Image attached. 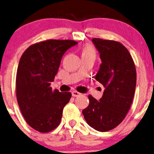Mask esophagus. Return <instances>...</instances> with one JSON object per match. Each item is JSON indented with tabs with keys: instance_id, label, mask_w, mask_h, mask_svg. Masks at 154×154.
I'll use <instances>...</instances> for the list:
<instances>
[{
	"instance_id": "obj_1",
	"label": "esophagus",
	"mask_w": 154,
	"mask_h": 154,
	"mask_svg": "<svg viewBox=\"0 0 154 154\" xmlns=\"http://www.w3.org/2000/svg\"><path fill=\"white\" fill-rule=\"evenodd\" d=\"M72 96H74V97H76V96H79L81 95V93L79 92H77V91L75 90H73L72 92Z\"/></svg>"
}]
</instances>
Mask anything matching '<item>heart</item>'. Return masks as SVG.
Masks as SVG:
<instances>
[{"label": "heart", "instance_id": "obj_1", "mask_svg": "<svg viewBox=\"0 0 154 154\" xmlns=\"http://www.w3.org/2000/svg\"><path fill=\"white\" fill-rule=\"evenodd\" d=\"M89 55H95V51H94L93 48L89 45H86L83 47V48L82 50V56Z\"/></svg>", "mask_w": 154, "mask_h": 154}]
</instances>
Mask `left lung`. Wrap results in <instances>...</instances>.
<instances>
[{"label": "left lung", "instance_id": "8db88e82", "mask_svg": "<svg viewBox=\"0 0 154 154\" xmlns=\"http://www.w3.org/2000/svg\"><path fill=\"white\" fill-rule=\"evenodd\" d=\"M102 63L96 79L104 86L99 101L89 95V104L82 114L86 123L99 132L118 126L131 106L137 84V72L130 52L118 42L92 38Z\"/></svg>", "mask_w": 154, "mask_h": 154}]
</instances>
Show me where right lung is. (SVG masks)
<instances>
[{
	"label": "right lung",
	"instance_id": "obj_1",
	"mask_svg": "<svg viewBox=\"0 0 154 154\" xmlns=\"http://www.w3.org/2000/svg\"><path fill=\"white\" fill-rule=\"evenodd\" d=\"M77 44L51 39L32 45L21 55L16 75L17 103L28 124L37 131L48 133L60 123L72 94L52 90L50 85L65 52Z\"/></svg>",
	"mask_w": 154,
	"mask_h": 154
}]
</instances>
